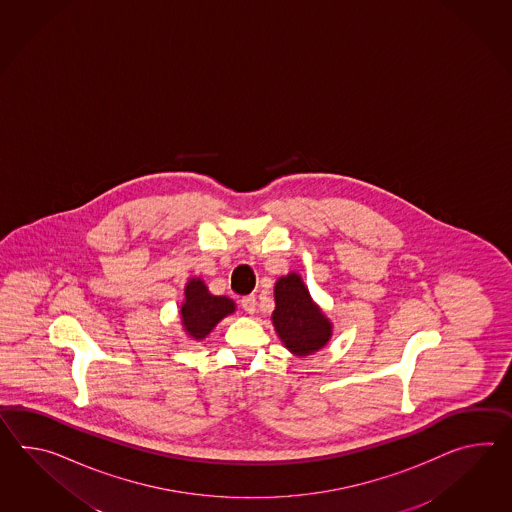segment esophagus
Here are the masks:
<instances>
[{
  "instance_id": "esophagus-1",
  "label": "esophagus",
  "mask_w": 512,
  "mask_h": 512,
  "mask_svg": "<svg viewBox=\"0 0 512 512\" xmlns=\"http://www.w3.org/2000/svg\"><path fill=\"white\" fill-rule=\"evenodd\" d=\"M240 305H242V309L248 312V314H253L255 309H257V298H255V296H244V298L240 300Z\"/></svg>"
}]
</instances>
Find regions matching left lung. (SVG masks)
<instances>
[{
	"label": "left lung",
	"mask_w": 512,
	"mask_h": 512,
	"mask_svg": "<svg viewBox=\"0 0 512 512\" xmlns=\"http://www.w3.org/2000/svg\"><path fill=\"white\" fill-rule=\"evenodd\" d=\"M274 300L272 324L277 337L292 355L309 357L329 344L333 324L312 300L300 274L281 275L275 281Z\"/></svg>",
	"instance_id": "left-lung-1"
}]
</instances>
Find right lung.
Segmentation results:
<instances>
[{"label":"right lung","mask_w":512,"mask_h":512,"mask_svg":"<svg viewBox=\"0 0 512 512\" xmlns=\"http://www.w3.org/2000/svg\"><path fill=\"white\" fill-rule=\"evenodd\" d=\"M237 311L235 301L227 296H214L201 277H190L185 285V300L179 307V320L188 338L200 342L225 316Z\"/></svg>","instance_id":"add662e5"}]
</instances>
